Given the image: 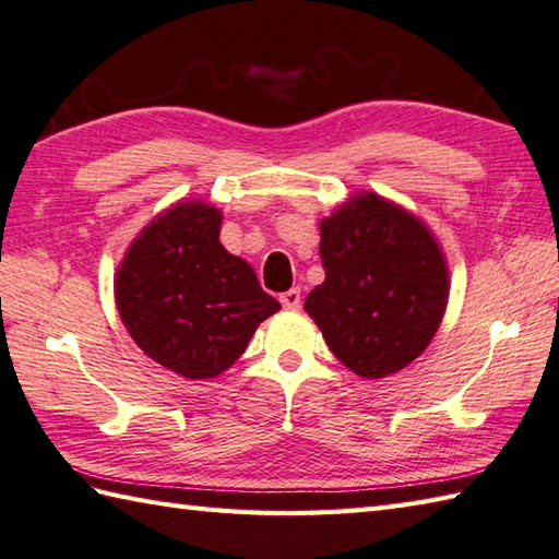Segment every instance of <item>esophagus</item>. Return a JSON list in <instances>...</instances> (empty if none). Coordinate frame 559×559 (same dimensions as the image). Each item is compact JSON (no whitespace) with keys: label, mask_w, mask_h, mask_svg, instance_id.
Wrapping results in <instances>:
<instances>
[{"label":"esophagus","mask_w":559,"mask_h":559,"mask_svg":"<svg viewBox=\"0 0 559 559\" xmlns=\"http://www.w3.org/2000/svg\"><path fill=\"white\" fill-rule=\"evenodd\" d=\"M280 304L287 308V311H299L301 308V289H289V292H284V294H280Z\"/></svg>","instance_id":"1"}]
</instances>
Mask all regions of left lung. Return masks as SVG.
Instances as JSON below:
<instances>
[{"instance_id":"1","label":"left lung","mask_w":559,"mask_h":559,"mask_svg":"<svg viewBox=\"0 0 559 559\" xmlns=\"http://www.w3.org/2000/svg\"><path fill=\"white\" fill-rule=\"evenodd\" d=\"M325 282L306 296L330 352L361 378H384L424 354L450 296L430 229L378 193H356L320 222Z\"/></svg>"}]
</instances>
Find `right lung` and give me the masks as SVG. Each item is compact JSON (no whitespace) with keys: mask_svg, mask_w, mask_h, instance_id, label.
<instances>
[{"mask_svg":"<svg viewBox=\"0 0 559 559\" xmlns=\"http://www.w3.org/2000/svg\"><path fill=\"white\" fill-rule=\"evenodd\" d=\"M219 225L213 205H171L133 239L115 277L131 340L189 380L227 370L260 322L280 311L253 267L219 243Z\"/></svg>","mask_w":559,"mask_h":559,"instance_id":"1","label":"right lung"}]
</instances>
